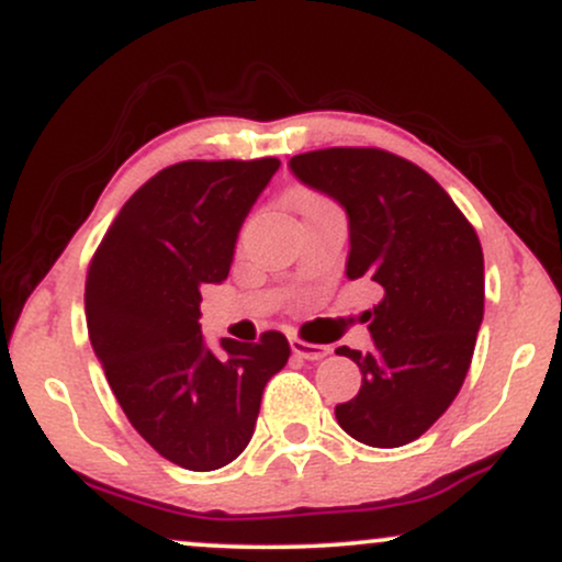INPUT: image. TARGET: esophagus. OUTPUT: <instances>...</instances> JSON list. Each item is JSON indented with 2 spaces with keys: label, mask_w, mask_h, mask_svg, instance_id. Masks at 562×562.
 <instances>
[{
  "label": "esophagus",
  "mask_w": 562,
  "mask_h": 562,
  "mask_svg": "<svg viewBox=\"0 0 562 562\" xmlns=\"http://www.w3.org/2000/svg\"><path fill=\"white\" fill-rule=\"evenodd\" d=\"M290 348H293L295 357L306 359V362H319V359H325L327 353H330V346L306 344V340H301V338H290Z\"/></svg>",
  "instance_id": "obj_1"
}]
</instances>
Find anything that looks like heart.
I'll return each instance as SVG.
<instances>
[{"label":"heart","mask_w":562,"mask_h":562,"mask_svg":"<svg viewBox=\"0 0 562 562\" xmlns=\"http://www.w3.org/2000/svg\"><path fill=\"white\" fill-rule=\"evenodd\" d=\"M319 205H327V200L317 195V192H295V209H299L301 214L319 209Z\"/></svg>","instance_id":"heart-1"}]
</instances>
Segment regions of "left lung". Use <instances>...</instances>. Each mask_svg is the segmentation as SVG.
<instances>
[{
	"instance_id": "obj_1",
	"label": "left lung",
	"mask_w": 562,
	"mask_h": 562,
	"mask_svg": "<svg viewBox=\"0 0 562 562\" xmlns=\"http://www.w3.org/2000/svg\"><path fill=\"white\" fill-rule=\"evenodd\" d=\"M303 184L348 214V280L380 285L372 351L335 353L362 370V389L335 406L338 425L367 447L420 438L460 393L483 319V250L441 184L380 147H325L290 158Z\"/></svg>"
}]
</instances>
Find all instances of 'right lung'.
Returning <instances> with one entry per match:
<instances>
[{
	"label": "right lung",
	"instance_id": "obj_1",
	"mask_svg": "<svg viewBox=\"0 0 562 562\" xmlns=\"http://www.w3.org/2000/svg\"><path fill=\"white\" fill-rule=\"evenodd\" d=\"M280 169L277 158L182 160L126 200L87 272V330L134 430L173 465H229L254 436L267 380L290 344L200 335V288L227 280L250 205Z\"/></svg>",
	"mask_w": 562,
	"mask_h": 562
}]
</instances>
